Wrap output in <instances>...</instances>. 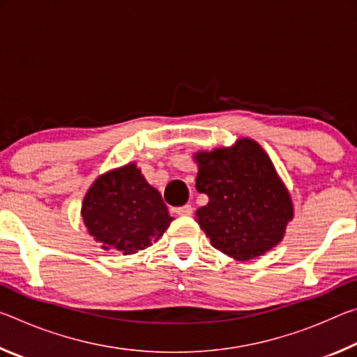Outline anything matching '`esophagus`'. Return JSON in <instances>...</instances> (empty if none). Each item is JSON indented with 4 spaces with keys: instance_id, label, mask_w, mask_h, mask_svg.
<instances>
[{
    "instance_id": "1",
    "label": "esophagus",
    "mask_w": 357,
    "mask_h": 357,
    "mask_svg": "<svg viewBox=\"0 0 357 357\" xmlns=\"http://www.w3.org/2000/svg\"><path fill=\"white\" fill-rule=\"evenodd\" d=\"M192 211H193V208L190 206V204H184V206H179L174 209V213H176L178 215H190Z\"/></svg>"
}]
</instances>
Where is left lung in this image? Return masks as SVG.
Here are the masks:
<instances>
[{"mask_svg": "<svg viewBox=\"0 0 357 357\" xmlns=\"http://www.w3.org/2000/svg\"><path fill=\"white\" fill-rule=\"evenodd\" d=\"M195 160L197 190L209 198L195 215L211 245L245 261L280 243L293 219L291 198L258 143L243 138Z\"/></svg>", "mask_w": 357, "mask_h": 357, "instance_id": "obj_1", "label": "left lung"}]
</instances>
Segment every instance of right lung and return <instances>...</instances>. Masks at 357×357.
Masks as SVG:
<instances>
[{
    "label": "right lung",
    "mask_w": 357,
    "mask_h": 357,
    "mask_svg": "<svg viewBox=\"0 0 357 357\" xmlns=\"http://www.w3.org/2000/svg\"><path fill=\"white\" fill-rule=\"evenodd\" d=\"M82 217L102 249L123 255L153 245L173 220L160 193L146 183L135 164L96 179L83 200Z\"/></svg>",
    "instance_id": "right-lung-1"
}]
</instances>
